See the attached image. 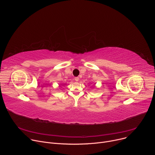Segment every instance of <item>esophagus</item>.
<instances>
[{
	"label": "esophagus",
	"mask_w": 155,
	"mask_h": 155,
	"mask_svg": "<svg viewBox=\"0 0 155 155\" xmlns=\"http://www.w3.org/2000/svg\"><path fill=\"white\" fill-rule=\"evenodd\" d=\"M74 79H75V80L76 81H78L79 80V78H78V77H75Z\"/></svg>",
	"instance_id": "esophagus-1"
}]
</instances>
